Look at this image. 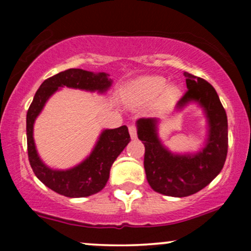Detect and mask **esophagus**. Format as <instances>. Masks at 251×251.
<instances>
[{
    "label": "esophagus",
    "instance_id": "34e87169",
    "mask_svg": "<svg viewBox=\"0 0 251 251\" xmlns=\"http://www.w3.org/2000/svg\"><path fill=\"white\" fill-rule=\"evenodd\" d=\"M128 131L129 135H131V139H135L137 138V128H135V126H129Z\"/></svg>",
    "mask_w": 251,
    "mask_h": 251
}]
</instances>
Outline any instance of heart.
<instances>
[{
	"label": "heart",
	"instance_id": "heart-1",
	"mask_svg": "<svg viewBox=\"0 0 251 251\" xmlns=\"http://www.w3.org/2000/svg\"><path fill=\"white\" fill-rule=\"evenodd\" d=\"M181 88L177 83H169L164 76H142L126 85L122 91V99L126 105L142 107L152 103V108L163 112L178 101Z\"/></svg>",
	"mask_w": 251,
	"mask_h": 251
}]
</instances>
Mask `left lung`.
Listing matches in <instances>:
<instances>
[{
    "label": "left lung",
    "instance_id": "1",
    "mask_svg": "<svg viewBox=\"0 0 251 251\" xmlns=\"http://www.w3.org/2000/svg\"><path fill=\"white\" fill-rule=\"evenodd\" d=\"M188 92L177 102L175 112L197 103L206 119V139L195 153H174L158 134L160 120H137L138 138L145 146L144 168L150 186L158 194L186 197L201 191L220 175L227 153V118L217 92L201 77L184 72Z\"/></svg>",
    "mask_w": 251,
    "mask_h": 251
}]
</instances>
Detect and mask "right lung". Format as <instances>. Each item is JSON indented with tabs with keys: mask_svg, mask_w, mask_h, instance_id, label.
Listing matches in <instances>:
<instances>
[{
	"mask_svg": "<svg viewBox=\"0 0 251 251\" xmlns=\"http://www.w3.org/2000/svg\"><path fill=\"white\" fill-rule=\"evenodd\" d=\"M109 74L71 68L45 80L34 96L27 112L28 158L34 174L47 188L70 198L88 197L105 188L109 171L118 155L131 140L127 126L101 131L96 145L87 157L71 169L57 170L46 165L40 158L34 142V124L46 102L62 87L98 92L103 94L112 86Z\"/></svg>",
	"mask_w": 251,
	"mask_h": 251,
	"instance_id": "obj_1",
	"label": "right lung"
}]
</instances>
